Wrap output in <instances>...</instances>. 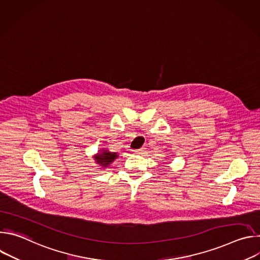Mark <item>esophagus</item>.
Instances as JSON below:
<instances>
[{
	"label": "esophagus",
	"instance_id": "esophagus-1",
	"mask_svg": "<svg viewBox=\"0 0 260 260\" xmlns=\"http://www.w3.org/2000/svg\"><path fill=\"white\" fill-rule=\"evenodd\" d=\"M134 152H135L136 154H144V153H145V148H141V149L135 150Z\"/></svg>",
	"mask_w": 260,
	"mask_h": 260
}]
</instances>
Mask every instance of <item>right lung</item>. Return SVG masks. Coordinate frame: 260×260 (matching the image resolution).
<instances>
[{
    "mask_svg": "<svg viewBox=\"0 0 260 260\" xmlns=\"http://www.w3.org/2000/svg\"><path fill=\"white\" fill-rule=\"evenodd\" d=\"M117 157H118V154L116 152H111L108 149H106V148H102V149L98 151L96 154L93 155L94 161L96 162V165H100V167L102 168H107Z\"/></svg>",
    "mask_w": 260,
    "mask_h": 260,
    "instance_id": "obj_1",
    "label": "right lung"
}]
</instances>
